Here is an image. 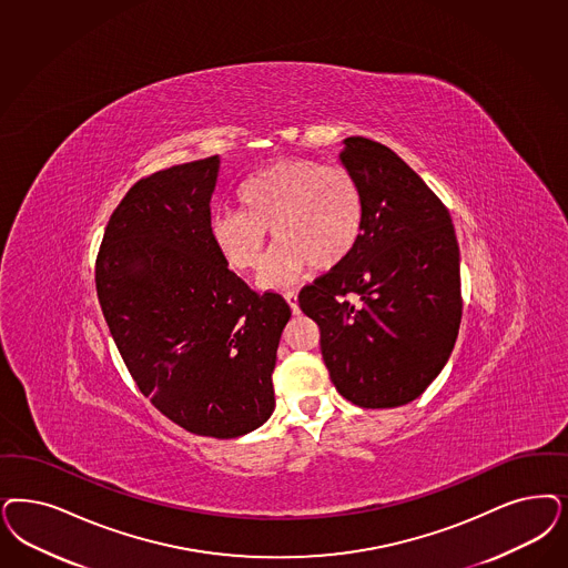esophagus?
Instances as JSON below:
<instances>
[{"label":"esophagus","instance_id":"1","mask_svg":"<svg viewBox=\"0 0 568 568\" xmlns=\"http://www.w3.org/2000/svg\"><path fill=\"white\" fill-rule=\"evenodd\" d=\"M285 300H287V304H290V308L294 311V314H297V311H300V308H297V292H294V290H292V292H285Z\"/></svg>","mask_w":568,"mask_h":568}]
</instances>
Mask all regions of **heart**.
<instances>
[{
  "instance_id": "1",
  "label": "heart",
  "mask_w": 568,
  "mask_h": 568,
  "mask_svg": "<svg viewBox=\"0 0 568 568\" xmlns=\"http://www.w3.org/2000/svg\"><path fill=\"white\" fill-rule=\"evenodd\" d=\"M239 210H220L210 235L224 262L239 273L264 264L266 233L276 243L264 285H283L308 268L329 271L353 255L365 229V195L351 170L294 156L247 178Z\"/></svg>"
}]
</instances>
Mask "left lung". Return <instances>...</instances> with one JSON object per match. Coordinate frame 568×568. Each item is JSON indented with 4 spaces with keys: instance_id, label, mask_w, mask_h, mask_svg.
I'll list each match as a JSON object with an SVG mask.
<instances>
[{
    "instance_id": "left-lung-1",
    "label": "left lung",
    "mask_w": 568,
    "mask_h": 568,
    "mask_svg": "<svg viewBox=\"0 0 568 568\" xmlns=\"http://www.w3.org/2000/svg\"><path fill=\"white\" fill-rule=\"evenodd\" d=\"M339 159L365 195L363 236L297 302L321 329L335 390L363 409L400 407L430 386L453 353L462 323L459 245L443 201L388 146L351 136Z\"/></svg>"
}]
</instances>
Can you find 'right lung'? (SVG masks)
<instances>
[{
    "label": "right lung",
    "mask_w": 568,
    "mask_h": 568,
    "mask_svg": "<svg viewBox=\"0 0 568 568\" xmlns=\"http://www.w3.org/2000/svg\"><path fill=\"white\" fill-rule=\"evenodd\" d=\"M220 156L142 178L102 236L97 292L140 392L184 430L236 438L274 412L276 348L292 311L255 294L210 235Z\"/></svg>",
    "instance_id": "obj_1"
}]
</instances>
